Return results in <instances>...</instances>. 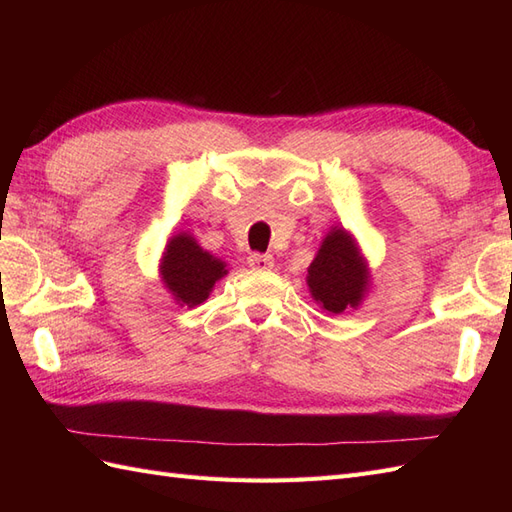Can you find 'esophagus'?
I'll return each instance as SVG.
<instances>
[{
  "mask_svg": "<svg viewBox=\"0 0 512 512\" xmlns=\"http://www.w3.org/2000/svg\"><path fill=\"white\" fill-rule=\"evenodd\" d=\"M247 262H250L252 269H258V271H265V269H271L273 267V256L271 254H260V252H254L247 256Z\"/></svg>",
  "mask_w": 512,
  "mask_h": 512,
  "instance_id": "esophagus-1",
  "label": "esophagus"
}]
</instances>
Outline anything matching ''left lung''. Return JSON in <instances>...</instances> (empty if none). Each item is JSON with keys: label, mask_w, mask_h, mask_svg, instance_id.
Listing matches in <instances>:
<instances>
[{"label": "left lung", "mask_w": 512, "mask_h": 512, "mask_svg": "<svg viewBox=\"0 0 512 512\" xmlns=\"http://www.w3.org/2000/svg\"><path fill=\"white\" fill-rule=\"evenodd\" d=\"M312 297L331 314L356 307L367 288V265L346 230H331L322 241L318 256L307 269Z\"/></svg>", "instance_id": "1"}]
</instances>
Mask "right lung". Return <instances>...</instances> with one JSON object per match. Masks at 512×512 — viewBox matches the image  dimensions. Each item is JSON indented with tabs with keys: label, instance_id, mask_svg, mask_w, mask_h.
<instances>
[{
	"label": "right lung",
	"instance_id": "right-lung-1",
	"mask_svg": "<svg viewBox=\"0 0 512 512\" xmlns=\"http://www.w3.org/2000/svg\"><path fill=\"white\" fill-rule=\"evenodd\" d=\"M226 273L224 262L200 250V245L185 232L168 241L162 260V280L181 305L194 307L207 301L215 282Z\"/></svg>",
	"mask_w": 512,
	"mask_h": 512
}]
</instances>
